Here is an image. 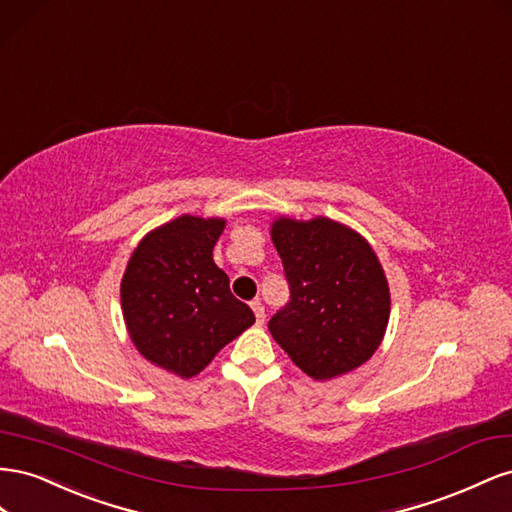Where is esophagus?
<instances>
[{
    "label": "esophagus",
    "mask_w": 512,
    "mask_h": 512,
    "mask_svg": "<svg viewBox=\"0 0 512 512\" xmlns=\"http://www.w3.org/2000/svg\"><path fill=\"white\" fill-rule=\"evenodd\" d=\"M251 309L255 311V319H257V324L261 326L266 321V311H264V304H261L259 300H253L251 302Z\"/></svg>",
    "instance_id": "1"
}]
</instances>
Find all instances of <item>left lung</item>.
I'll use <instances>...</instances> for the list:
<instances>
[{
	"label": "left lung",
	"mask_w": 512,
	"mask_h": 512,
	"mask_svg": "<svg viewBox=\"0 0 512 512\" xmlns=\"http://www.w3.org/2000/svg\"><path fill=\"white\" fill-rule=\"evenodd\" d=\"M270 238L291 291L268 324L274 341L317 382L358 369L382 345L390 319L388 281L371 244L326 216H279Z\"/></svg>",
	"instance_id": "8db88e82"
}]
</instances>
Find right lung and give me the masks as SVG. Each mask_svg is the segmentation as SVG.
Segmentation results:
<instances>
[{"mask_svg": "<svg viewBox=\"0 0 512 512\" xmlns=\"http://www.w3.org/2000/svg\"><path fill=\"white\" fill-rule=\"evenodd\" d=\"M225 218L184 214L145 233L128 259L120 298L137 352L178 377H195L255 324L212 251Z\"/></svg>", "mask_w": 512, "mask_h": 512, "instance_id": "obj_1", "label": "right lung"}]
</instances>
